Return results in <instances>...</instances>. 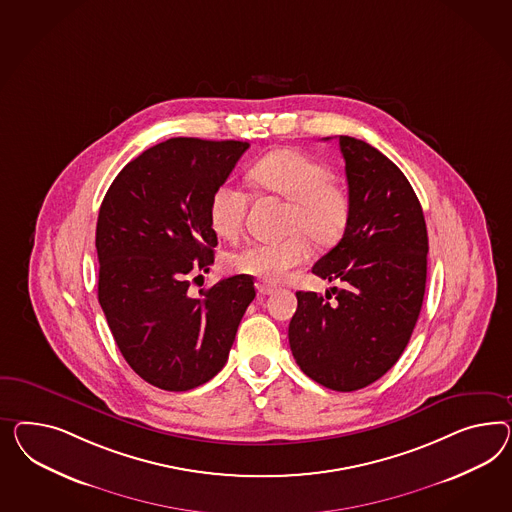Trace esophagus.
Wrapping results in <instances>:
<instances>
[{"label": "esophagus", "instance_id": "esophagus-1", "mask_svg": "<svg viewBox=\"0 0 512 512\" xmlns=\"http://www.w3.org/2000/svg\"><path fill=\"white\" fill-rule=\"evenodd\" d=\"M255 287H257V292H259L261 296H268V294H274V292H276V287L270 285V283H266V281H257Z\"/></svg>", "mask_w": 512, "mask_h": 512}]
</instances>
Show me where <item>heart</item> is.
<instances>
[{
	"label": "heart",
	"mask_w": 512,
	"mask_h": 512,
	"mask_svg": "<svg viewBox=\"0 0 512 512\" xmlns=\"http://www.w3.org/2000/svg\"><path fill=\"white\" fill-rule=\"evenodd\" d=\"M248 179L259 190L291 201L289 231L294 235L279 242H251L227 257L236 274L277 283L292 268L311 257L310 236L317 244H332L343 235L350 201L332 180V171L315 156L294 149L270 152L249 167ZM249 195L233 182H221L208 201V221L216 235L233 240L242 233Z\"/></svg>",
	"instance_id": "1"
}]
</instances>
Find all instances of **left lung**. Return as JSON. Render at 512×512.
<instances>
[{"mask_svg": "<svg viewBox=\"0 0 512 512\" xmlns=\"http://www.w3.org/2000/svg\"><path fill=\"white\" fill-rule=\"evenodd\" d=\"M339 147L350 216L313 274L341 281L343 289L296 292L289 343L300 369L320 386L356 391L384 376L412 337L425 296L429 236L399 167L361 139L339 136Z\"/></svg>", "mask_w": 512, "mask_h": 512, "instance_id": "left-lung-1", "label": "left lung"}]
</instances>
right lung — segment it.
I'll return each mask as SVG.
<instances>
[{"label":"right lung","mask_w":512,"mask_h":512,"mask_svg":"<svg viewBox=\"0 0 512 512\" xmlns=\"http://www.w3.org/2000/svg\"><path fill=\"white\" fill-rule=\"evenodd\" d=\"M248 141L171 138L128 162L97 221L98 302L126 363L152 386L188 391L220 373L255 298L251 276L194 298L214 263L208 201Z\"/></svg>","instance_id":"add662e5"}]
</instances>
